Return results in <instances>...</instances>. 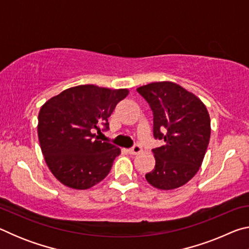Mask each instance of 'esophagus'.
<instances>
[{
    "label": "esophagus",
    "instance_id": "obj_1",
    "mask_svg": "<svg viewBox=\"0 0 249 249\" xmlns=\"http://www.w3.org/2000/svg\"><path fill=\"white\" fill-rule=\"evenodd\" d=\"M142 148L140 145H134L132 148L128 149V153L130 155H137V154L142 153Z\"/></svg>",
    "mask_w": 249,
    "mask_h": 249
}]
</instances>
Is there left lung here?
<instances>
[{
    "label": "left lung",
    "mask_w": 249,
    "mask_h": 249,
    "mask_svg": "<svg viewBox=\"0 0 249 249\" xmlns=\"http://www.w3.org/2000/svg\"><path fill=\"white\" fill-rule=\"evenodd\" d=\"M137 92L153 111L154 137L165 142L153 149L156 165L146 180L160 190L179 188L195 177L203 161L211 135L208 109L174 82H153Z\"/></svg>",
    "instance_id": "1"
}]
</instances>
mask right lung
Instances as JSON below:
<instances>
[{
    "instance_id": "1",
    "label": "right lung",
    "mask_w": 249,
    "mask_h": 249,
    "mask_svg": "<svg viewBox=\"0 0 249 249\" xmlns=\"http://www.w3.org/2000/svg\"><path fill=\"white\" fill-rule=\"evenodd\" d=\"M127 94V89L84 84L62 91L41 107L37 126L41 153L62 184L86 190L108 175L121 149L99 141L95 130L101 132V125L108 129V117Z\"/></svg>"
}]
</instances>
